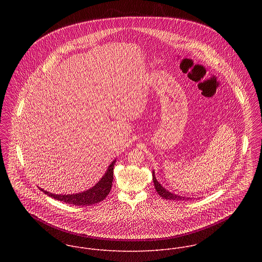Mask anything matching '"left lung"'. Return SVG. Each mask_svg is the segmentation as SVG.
<instances>
[{"label": "left lung", "mask_w": 262, "mask_h": 262, "mask_svg": "<svg viewBox=\"0 0 262 262\" xmlns=\"http://www.w3.org/2000/svg\"><path fill=\"white\" fill-rule=\"evenodd\" d=\"M152 179H153V183H154V187L156 191L158 192V194L160 196H162L163 199H166V200H173V201H186L188 200L189 198H186V196H181L179 194H176V193H172L168 190H166L164 187H162L156 180L155 178V172L153 171L152 172Z\"/></svg>", "instance_id": "8db88e82"}]
</instances>
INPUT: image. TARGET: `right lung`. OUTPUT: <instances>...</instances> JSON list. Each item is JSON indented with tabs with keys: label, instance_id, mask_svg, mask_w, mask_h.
<instances>
[{
	"label": "right lung",
	"instance_id": "right-lung-1",
	"mask_svg": "<svg viewBox=\"0 0 262 262\" xmlns=\"http://www.w3.org/2000/svg\"><path fill=\"white\" fill-rule=\"evenodd\" d=\"M116 159L109 165L107 171L103 176V178L97 183L96 186H94L88 190L81 191L79 193H74V194H55L51 193L49 191H46L42 188H40L45 194L58 200L60 202L72 204L75 206H91L97 203H100L103 201L110 192L112 187L113 171H114V165H115Z\"/></svg>",
	"mask_w": 262,
	"mask_h": 262
}]
</instances>
